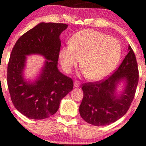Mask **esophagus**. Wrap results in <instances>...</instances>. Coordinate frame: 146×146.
<instances>
[{
  "mask_svg": "<svg viewBox=\"0 0 146 146\" xmlns=\"http://www.w3.org/2000/svg\"><path fill=\"white\" fill-rule=\"evenodd\" d=\"M79 86H80V84L78 82V81H76L74 82V88H79Z\"/></svg>",
  "mask_w": 146,
  "mask_h": 146,
  "instance_id": "esophagus-1",
  "label": "esophagus"
}]
</instances>
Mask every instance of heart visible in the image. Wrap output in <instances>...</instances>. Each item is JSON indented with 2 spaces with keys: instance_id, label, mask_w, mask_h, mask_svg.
Listing matches in <instances>:
<instances>
[{
  "instance_id": "obj_1",
  "label": "heart",
  "mask_w": 146,
  "mask_h": 146,
  "mask_svg": "<svg viewBox=\"0 0 146 146\" xmlns=\"http://www.w3.org/2000/svg\"><path fill=\"white\" fill-rule=\"evenodd\" d=\"M121 54V46L117 40L98 31L85 29L72 37L70 45L61 48L59 59L66 72H70L81 59L83 74L88 79L99 81L115 68Z\"/></svg>"
}]
</instances>
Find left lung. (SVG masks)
<instances>
[{"mask_svg": "<svg viewBox=\"0 0 146 146\" xmlns=\"http://www.w3.org/2000/svg\"><path fill=\"white\" fill-rule=\"evenodd\" d=\"M127 51L121 65L110 77L83 85L84 98L79 113L88 123L95 126L110 125L129 109L139 82V70L130 45Z\"/></svg>", "mask_w": 146, "mask_h": 146, "instance_id": "left-lung-1", "label": "left lung"}]
</instances>
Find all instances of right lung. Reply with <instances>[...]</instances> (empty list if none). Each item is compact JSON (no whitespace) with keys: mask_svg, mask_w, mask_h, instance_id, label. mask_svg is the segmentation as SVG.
<instances>
[{"mask_svg":"<svg viewBox=\"0 0 146 146\" xmlns=\"http://www.w3.org/2000/svg\"><path fill=\"white\" fill-rule=\"evenodd\" d=\"M65 23L41 22L17 40L7 66V86L14 106L30 119L42 120L58 110L60 101L73 89V81L58 68L60 35ZM45 59L33 80L25 77L27 56Z\"/></svg>","mask_w":146,"mask_h":146,"instance_id":"add662e5","label":"right lung"}]
</instances>
